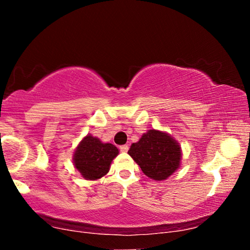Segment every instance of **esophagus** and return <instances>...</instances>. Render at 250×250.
Here are the masks:
<instances>
[{"label": "esophagus", "mask_w": 250, "mask_h": 250, "mask_svg": "<svg viewBox=\"0 0 250 250\" xmlns=\"http://www.w3.org/2000/svg\"><path fill=\"white\" fill-rule=\"evenodd\" d=\"M119 150H121L122 152H127L128 151V146L127 145L121 146H119Z\"/></svg>", "instance_id": "obj_1"}]
</instances>
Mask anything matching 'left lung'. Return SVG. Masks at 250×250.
Segmentation results:
<instances>
[{"label": "left lung", "mask_w": 250, "mask_h": 250, "mask_svg": "<svg viewBox=\"0 0 250 250\" xmlns=\"http://www.w3.org/2000/svg\"><path fill=\"white\" fill-rule=\"evenodd\" d=\"M128 155L146 176L163 181L180 167L181 146L166 133L150 129L142 135L139 142L133 143Z\"/></svg>", "instance_id": "1"}]
</instances>
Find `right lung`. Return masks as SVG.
<instances>
[{
    "instance_id": "add662e5",
    "label": "right lung",
    "mask_w": 250,
    "mask_h": 250,
    "mask_svg": "<svg viewBox=\"0 0 250 250\" xmlns=\"http://www.w3.org/2000/svg\"><path fill=\"white\" fill-rule=\"evenodd\" d=\"M117 155L118 149L114 145L86 135L74 153V164L84 179L98 180L109 172L112 159Z\"/></svg>"
}]
</instances>
